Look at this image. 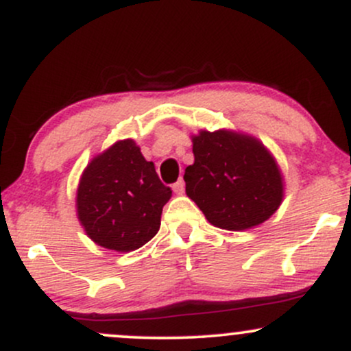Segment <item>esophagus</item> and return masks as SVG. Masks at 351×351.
Returning <instances> with one entry per match:
<instances>
[{"label":"esophagus","mask_w":351,"mask_h":351,"mask_svg":"<svg viewBox=\"0 0 351 351\" xmlns=\"http://www.w3.org/2000/svg\"><path fill=\"white\" fill-rule=\"evenodd\" d=\"M173 191H175V195H183L184 193V181L183 180H178L175 184H173Z\"/></svg>","instance_id":"34e87169"}]
</instances>
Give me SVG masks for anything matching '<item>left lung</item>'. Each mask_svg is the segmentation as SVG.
I'll use <instances>...</instances> for the list:
<instances>
[{
	"mask_svg": "<svg viewBox=\"0 0 351 351\" xmlns=\"http://www.w3.org/2000/svg\"><path fill=\"white\" fill-rule=\"evenodd\" d=\"M195 163L184 170L186 195L213 226L245 231L284 201V175L265 145L245 132L219 128L191 135Z\"/></svg>",
	"mask_w": 351,
	"mask_h": 351,
	"instance_id": "obj_1",
	"label": "left lung"
}]
</instances>
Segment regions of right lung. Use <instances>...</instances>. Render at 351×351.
I'll use <instances>...</instances> for the list:
<instances>
[{
	"mask_svg": "<svg viewBox=\"0 0 351 351\" xmlns=\"http://www.w3.org/2000/svg\"><path fill=\"white\" fill-rule=\"evenodd\" d=\"M171 189L160 181L135 140H117L97 153L80 175L75 215L100 247L130 252L158 232Z\"/></svg>",
	"mask_w": 351,
	"mask_h": 351,
	"instance_id": "1",
	"label": "right lung"
}]
</instances>
